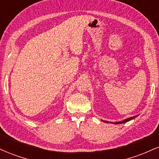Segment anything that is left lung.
<instances>
[{
  "mask_svg": "<svg viewBox=\"0 0 159 159\" xmlns=\"http://www.w3.org/2000/svg\"><path fill=\"white\" fill-rule=\"evenodd\" d=\"M137 117V116H132V117H129V118H127V119L123 120V121H120V122H115L114 123V124H121V123H126V122H129L130 121V120H132L133 119H134V118ZM105 123H109V122L107 121H105Z\"/></svg>",
  "mask_w": 159,
  "mask_h": 159,
  "instance_id": "left-lung-1",
  "label": "left lung"
}]
</instances>
